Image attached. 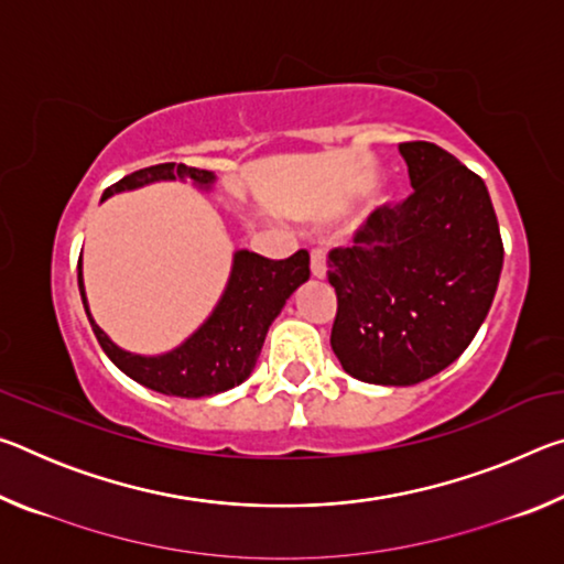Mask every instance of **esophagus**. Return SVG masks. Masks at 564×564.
I'll use <instances>...</instances> for the list:
<instances>
[{
    "instance_id": "1",
    "label": "esophagus",
    "mask_w": 564,
    "mask_h": 564,
    "mask_svg": "<svg viewBox=\"0 0 564 564\" xmlns=\"http://www.w3.org/2000/svg\"><path fill=\"white\" fill-rule=\"evenodd\" d=\"M311 275L313 279H326V253L323 251H311Z\"/></svg>"
}]
</instances>
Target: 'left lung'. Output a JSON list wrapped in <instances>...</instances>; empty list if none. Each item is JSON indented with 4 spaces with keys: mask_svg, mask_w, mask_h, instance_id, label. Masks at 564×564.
<instances>
[{
    "mask_svg": "<svg viewBox=\"0 0 564 564\" xmlns=\"http://www.w3.org/2000/svg\"><path fill=\"white\" fill-rule=\"evenodd\" d=\"M400 154L413 191L328 253L333 352L346 373L378 386H415L460 358L502 271L485 181L431 141H405Z\"/></svg>",
    "mask_w": 564,
    "mask_h": 564,
    "instance_id": "obj_1",
    "label": "left lung"
}]
</instances>
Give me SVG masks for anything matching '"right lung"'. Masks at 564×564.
Returning <instances> with one entry per match:
<instances>
[{
  "label": "right lung",
  "mask_w": 564,
  "mask_h": 564,
  "mask_svg": "<svg viewBox=\"0 0 564 564\" xmlns=\"http://www.w3.org/2000/svg\"><path fill=\"white\" fill-rule=\"evenodd\" d=\"M174 178H191L194 184L208 188L216 176L212 171L186 164H156L123 176L104 191L101 198H109L119 191L139 188L151 184V181ZM308 251H295L283 261L263 259V256L251 251H238L234 256V271L231 279H228L226 293L218 301L212 318L184 346L154 358L133 356V352L113 346L107 333L94 323L82 283V256L79 291L94 336H97L99 346L121 373L156 390V393L176 398H206L224 393V390L243 383L251 376L273 318L279 316L289 295L301 283L308 281Z\"/></svg>",
  "instance_id": "1"
}]
</instances>
